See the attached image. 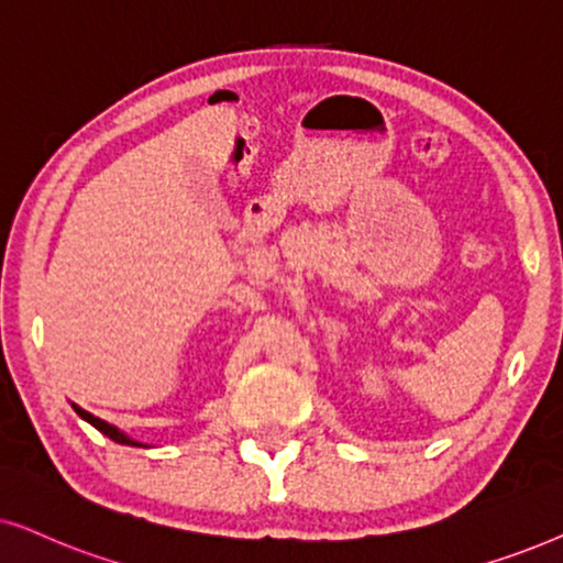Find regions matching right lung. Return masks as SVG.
<instances>
[{"label": "right lung", "instance_id": "right-lung-1", "mask_svg": "<svg viewBox=\"0 0 563 563\" xmlns=\"http://www.w3.org/2000/svg\"><path fill=\"white\" fill-rule=\"evenodd\" d=\"M74 407V411H77V415L85 419V422H89L92 427H97V430H100L102 434H108L110 440H115V443H120V445H136V448H148V445H144V443H139V440H133V438H129V434H125L123 430H118L115 424H108L104 422V419H100V417H95V415H89V411H85L81 407H77V404H71Z\"/></svg>", "mask_w": 563, "mask_h": 563}]
</instances>
